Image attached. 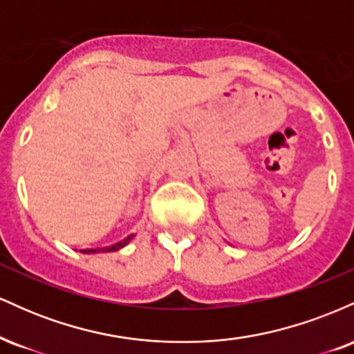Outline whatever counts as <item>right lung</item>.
<instances>
[{"instance_id": "obj_1", "label": "right lung", "mask_w": 354, "mask_h": 354, "mask_svg": "<svg viewBox=\"0 0 354 354\" xmlns=\"http://www.w3.org/2000/svg\"><path fill=\"white\" fill-rule=\"evenodd\" d=\"M133 236H135V234H129L128 238H124L123 241L116 243V245H111V246H106V248H98V250H83L81 253L89 254V253H109V251H118V250H121V248H124L126 245H128V243L133 239Z\"/></svg>"}]
</instances>
